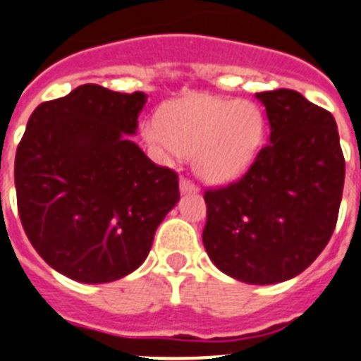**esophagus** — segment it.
Instances as JSON below:
<instances>
[{
    "label": "esophagus",
    "instance_id": "34e87169",
    "mask_svg": "<svg viewBox=\"0 0 361 361\" xmlns=\"http://www.w3.org/2000/svg\"><path fill=\"white\" fill-rule=\"evenodd\" d=\"M178 186H180V193H197L199 192V188H197L193 183H190L188 178H180Z\"/></svg>",
    "mask_w": 361,
    "mask_h": 361
}]
</instances>
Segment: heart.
Instances as JSON below:
<instances>
[{
    "label": "heart",
    "instance_id": "heart-1",
    "mask_svg": "<svg viewBox=\"0 0 361 361\" xmlns=\"http://www.w3.org/2000/svg\"><path fill=\"white\" fill-rule=\"evenodd\" d=\"M267 137V120L250 100L190 94L162 109L144 128V140L162 159L193 155L197 177L230 184L252 168Z\"/></svg>",
    "mask_w": 361,
    "mask_h": 361
}]
</instances>
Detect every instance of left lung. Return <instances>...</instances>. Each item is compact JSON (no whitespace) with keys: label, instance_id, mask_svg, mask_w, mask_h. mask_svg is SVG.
<instances>
[{"label":"left lung","instance_id":"left-lung-1","mask_svg":"<svg viewBox=\"0 0 361 361\" xmlns=\"http://www.w3.org/2000/svg\"><path fill=\"white\" fill-rule=\"evenodd\" d=\"M267 109L269 146L248 173L208 190L202 243L221 272L248 285L292 279L334 232L345 159L334 116L290 89L255 92Z\"/></svg>","mask_w":361,"mask_h":361}]
</instances>
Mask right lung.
<instances>
[{
    "label": "right lung",
    "instance_id": "add662e5",
    "mask_svg": "<svg viewBox=\"0 0 361 361\" xmlns=\"http://www.w3.org/2000/svg\"><path fill=\"white\" fill-rule=\"evenodd\" d=\"M146 92L85 84L39 104L16 151L21 224L42 259L73 281L109 283L146 261L178 202L177 173L138 144Z\"/></svg>",
    "mask_w": 361,
    "mask_h": 361
}]
</instances>
